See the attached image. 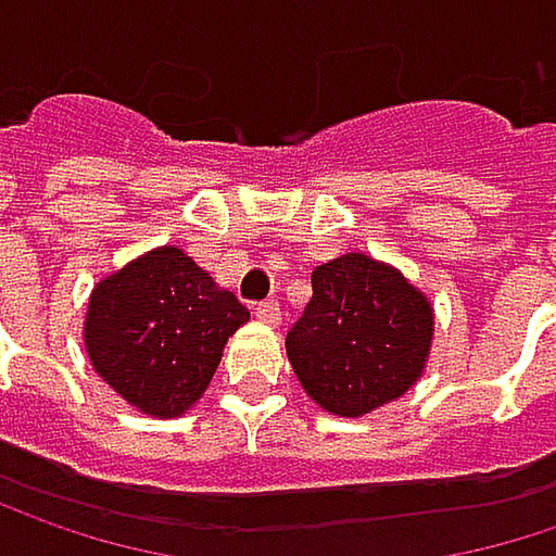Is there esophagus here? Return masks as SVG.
<instances>
[{"instance_id": "34e87169", "label": "esophagus", "mask_w": 556, "mask_h": 556, "mask_svg": "<svg viewBox=\"0 0 556 556\" xmlns=\"http://www.w3.org/2000/svg\"><path fill=\"white\" fill-rule=\"evenodd\" d=\"M254 318L261 321V325H267V328H277L279 325V305L270 299V302H261L257 308H254Z\"/></svg>"}]
</instances>
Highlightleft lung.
I'll use <instances>...</instances> for the list:
<instances>
[{
  "instance_id": "1",
  "label": "left lung",
  "mask_w": 556,
  "mask_h": 556,
  "mask_svg": "<svg viewBox=\"0 0 556 556\" xmlns=\"http://www.w3.org/2000/svg\"><path fill=\"white\" fill-rule=\"evenodd\" d=\"M435 312L397 267L363 251L312 274V302L286 333L305 394L333 417H366L427 372Z\"/></svg>"
}]
</instances>
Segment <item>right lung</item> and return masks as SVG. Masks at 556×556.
Here are the masks:
<instances>
[{
    "instance_id": "right-lung-1",
    "label": "right lung",
    "mask_w": 556,
    "mask_h": 556,
    "mask_svg": "<svg viewBox=\"0 0 556 556\" xmlns=\"http://www.w3.org/2000/svg\"><path fill=\"white\" fill-rule=\"evenodd\" d=\"M251 312L177 244L152 248L94 282L81 340L88 363L129 407L172 420L219 369Z\"/></svg>"
}]
</instances>
